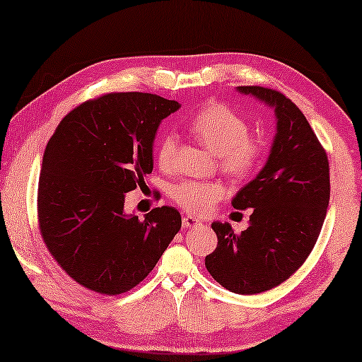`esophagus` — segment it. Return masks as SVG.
Returning a JSON list of instances; mask_svg holds the SVG:
<instances>
[{
  "label": "esophagus",
  "mask_w": 362,
  "mask_h": 362,
  "mask_svg": "<svg viewBox=\"0 0 362 362\" xmlns=\"http://www.w3.org/2000/svg\"><path fill=\"white\" fill-rule=\"evenodd\" d=\"M199 226H202V221L200 220H197V218H194V216H185L182 218V228L185 229H191V228H199Z\"/></svg>",
  "instance_id": "obj_1"
}]
</instances>
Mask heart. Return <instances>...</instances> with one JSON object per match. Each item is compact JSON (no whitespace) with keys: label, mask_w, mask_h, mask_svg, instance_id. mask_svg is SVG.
I'll return each mask as SVG.
<instances>
[{"label":"heart","mask_w":362,"mask_h":362,"mask_svg":"<svg viewBox=\"0 0 362 362\" xmlns=\"http://www.w3.org/2000/svg\"><path fill=\"white\" fill-rule=\"evenodd\" d=\"M191 132L200 144L220 157L224 173L245 177L252 173L262 157V144L248 134V123L224 104L213 103L191 120ZM177 141L173 133L158 139L157 160L160 168L176 167ZM226 195V187L218 181L187 180L171 189V199L187 213L206 215Z\"/></svg>","instance_id":"1"}]
</instances>
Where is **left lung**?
<instances>
[{
	"label": "left lung",
	"mask_w": 362,
	"mask_h": 362,
	"mask_svg": "<svg viewBox=\"0 0 362 362\" xmlns=\"http://www.w3.org/2000/svg\"><path fill=\"white\" fill-rule=\"evenodd\" d=\"M274 109L276 136L262 171L233 199L237 210L253 209L248 228L211 223L218 235L205 266L220 286L240 295L274 288L305 263L327 215L329 160L306 117L282 93L237 86Z\"/></svg>",
	"instance_id": "1"
}]
</instances>
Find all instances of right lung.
I'll list each match as a JSON object with an SVG mask.
<instances>
[{"label":"right lung","mask_w":362,"mask_h":362,"mask_svg":"<svg viewBox=\"0 0 362 362\" xmlns=\"http://www.w3.org/2000/svg\"><path fill=\"white\" fill-rule=\"evenodd\" d=\"M181 105L149 93H112L62 118L47 142L38 182V221L47 250L80 286L118 295L156 268L181 229L173 206L144 220L127 215L125 194L152 173L163 118Z\"/></svg>","instance_id":"1"}]
</instances>
